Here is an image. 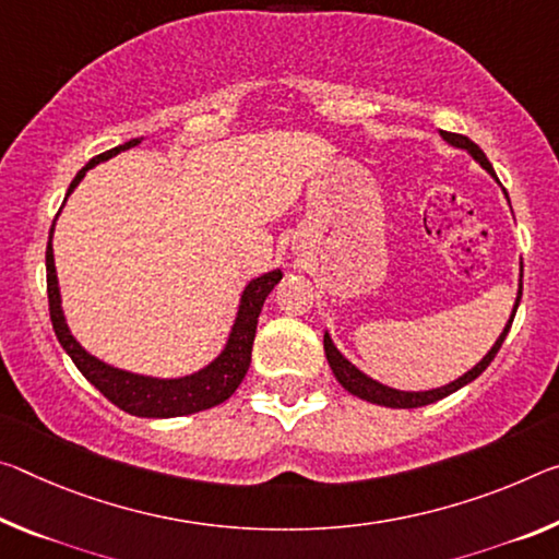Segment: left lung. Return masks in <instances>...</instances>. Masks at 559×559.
<instances>
[{
	"mask_svg": "<svg viewBox=\"0 0 559 559\" xmlns=\"http://www.w3.org/2000/svg\"><path fill=\"white\" fill-rule=\"evenodd\" d=\"M440 136L445 139L450 146L465 148V152L471 154L475 162L485 168L487 174L495 176L492 164L487 162V156L483 154V148L477 146L475 141H471V139L463 136V134H450V131H440ZM495 179H498V176H495ZM504 197H508V191H504ZM520 298H522V273H520V290H518L515 308H512V316H510L508 325H504V331L500 333V338L495 341L492 348L487 350V356L480 362H477L475 368H471L465 376H460L457 380H453V383H448V385H442V388H432V391H418V393H415V391H395V388H388L383 383H378V380L368 378L366 373H362V370H358L356 366H353V362L345 358L338 348H335L333 341H331V335L325 333L323 335V348H325L328 366H331L335 380H338V383L345 388V391H348L350 395L362 397V401H368V403L385 405V407H420V405H430V403H436V401H442V397H448L450 393L460 391V388H463V385L473 383V380L480 376L487 366H490L492 358L498 356V350H500V345L504 341V335H508V331H510L512 318H515V313H518Z\"/></svg>",
	"mask_w": 559,
	"mask_h": 559,
	"instance_id": "8db88e82",
	"label": "left lung"
}]
</instances>
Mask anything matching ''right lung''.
I'll use <instances>...</instances> for the list:
<instances>
[{"label":"right lung","instance_id":"1","mask_svg":"<svg viewBox=\"0 0 559 559\" xmlns=\"http://www.w3.org/2000/svg\"><path fill=\"white\" fill-rule=\"evenodd\" d=\"M136 144H141V139H131L127 144L111 148V152L94 156L92 162H88L82 171L74 176V181L69 183L67 197L76 189L79 181L84 179L88 168H94L99 162H106V158L117 156L119 152H127V148ZM51 234H55V224H51L49 243H47V294H49L51 325H55V333L61 343V348L69 353V358L74 360L79 373H82L88 383L96 388V391H99L104 397H109V401L117 407H121L123 413L139 415V418H179V415L209 411V407L228 401V397L236 393V388L241 385L248 366H251V348H253L255 325H259L263 300L269 298L273 286L283 278V273L278 269L253 278L243 288L241 306H238L231 335H228L226 348L221 350L218 358L211 360L206 368L199 370V373H191L183 378H152V376H139V373H129V370L114 368L109 362L94 358L92 353H86L82 345L76 343V338L67 325L64 311H61Z\"/></svg>","mask_w":559,"mask_h":559}]
</instances>
